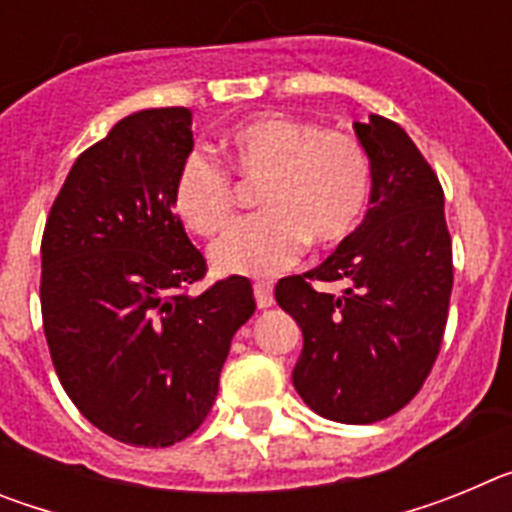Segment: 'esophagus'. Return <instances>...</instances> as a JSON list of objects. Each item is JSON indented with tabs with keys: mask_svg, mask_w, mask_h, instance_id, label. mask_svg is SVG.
Returning a JSON list of instances; mask_svg holds the SVG:
<instances>
[{
	"mask_svg": "<svg viewBox=\"0 0 512 512\" xmlns=\"http://www.w3.org/2000/svg\"><path fill=\"white\" fill-rule=\"evenodd\" d=\"M253 297H256L259 310H266V307L274 305V289H271L269 282H253Z\"/></svg>",
	"mask_w": 512,
	"mask_h": 512,
	"instance_id": "34e87169",
	"label": "esophagus"
}]
</instances>
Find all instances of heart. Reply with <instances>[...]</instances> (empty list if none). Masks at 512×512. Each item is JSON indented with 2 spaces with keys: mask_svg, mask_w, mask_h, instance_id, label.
<instances>
[{
  "mask_svg": "<svg viewBox=\"0 0 512 512\" xmlns=\"http://www.w3.org/2000/svg\"><path fill=\"white\" fill-rule=\"evenodd\" d=\"M223 151L241 182H261L256 200L264 212L238 220L212 246L220 274H274L297 261L307 241L336 248L359 230L372 164L356 135L323 130L305 117L261 115L230 130ZM229 172L205 151L184 156L171 202L192 233L212 235L228 225L238 200Z\"/></svg>",
  "mask_w": 512,
  "mask_h": 512,
  "instance_id": "heart-1",
  "label": "heart"
}]
</instances>
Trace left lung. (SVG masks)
Returning <instances> with one entry per match:
<instances>
[{"label": "left lung", "instance_id": "1", "mask_svg": "<svg viewBox=\"0 0 512 512\" xmlns=\"http://www.w3.org/2000/svg\"><path fill=\"white\" fill-rule=\"evenodd\" d=\"M354 130L372 164V207L323 264L279 279L274 297L305 338L292 372L302 400L364 425L405 408L431 374L454 261L441 182L410 135L379 115Z\"/></svg>", "mask_w": 512, "mask_h": 512}]
</instances>
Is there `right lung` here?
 <instances>
[{
    "label": "right lung",
    "mask_w": 512,
    "mask_h": 512,
    "mask_svg": "<svg viewBox=\"0 0 512 512\" xmlns=\"http://www.w3.org/2000/svg\"><path fill=\"white\" fill-rule=\"evenodd\" d=\"M192 148L187 107L122 117L76 158L40 243L58 379L89 423L128 446L164 449L205 423L230 341L256 310L246 277L189 295L207 264L171 189Z\"/></svg>",
    "instance_id": "1"
}]
</instances>
